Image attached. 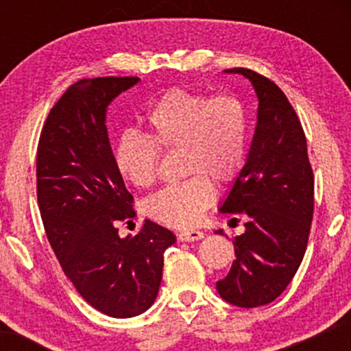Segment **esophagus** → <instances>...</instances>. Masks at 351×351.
<instances>
[{"label": "esophagus", "instance_id": "esophagus-1", "mask_svg": "<svg viewBox=\"0 0 351 351\" xmlns=\"http://www.w3.org/2000/svg\"><path fill=\"white\" fill-rule=\"evenodd\" d=\"M204 234L201 231H196V229H188V231H181L178 234V239L181 243H195V241L203 239Z\"/></svg>", "mask_w": 351, "mask_h": 351}]
</instances>
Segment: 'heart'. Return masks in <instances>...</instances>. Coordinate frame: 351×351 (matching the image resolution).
<instances>
[{
    "instance_id": "1",
    "label": "heart",
    "mask_w": 351,
    "mask_h": 351,
    "mask_svg": "<svg viewBox=\"0 0 351 351\" xmlns=\"http://www.w3.org/2000/svg\"><path fill=\"white\" fill-rule=\"evenodd\" d=\"M148 136L125 134L117 143L119 175L136 188H148L158 175L160 150H183L181 170L188 180L167 186L145 203L152 219L171 228L198 223L216 198L215 184H229L243 170L247 148V115L239 99L175 87L153 104Z\"/></svg>"
}]
</instances>
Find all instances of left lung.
<instances>
[{
    "instance_id": "obj_1",
    "label": "left lung",
    "mask_w": 351,
    "mask_h": 351,
    "mask_svg": "<svg viewBox=\"0 0 351 351\" xmlns=\"http://www.w3.org/2000/svg\"><path fill=\"white\" fill-rule=\"evenodd\" d=\"M226 72L251 80L259 107L247 158L219 208L243 216L245 231L232 241L236 261L216 289L229 304L252 308L276 300L304 259L313 216V171L304 128L284 92L251 69ZM216 232L223 234V229Z\"/></svg>"
}]
</instances>
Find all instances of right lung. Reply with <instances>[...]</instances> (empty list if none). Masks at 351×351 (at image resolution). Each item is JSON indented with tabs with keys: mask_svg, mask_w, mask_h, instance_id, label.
<instances>
[{
	"mask_svg": "<svg viewBox=\"0 0 351 351\" xmlns=\"http://www.w3.org/2000/svg\"><path fill=\"white\" fill-rule=\"evenodd\" d=\"M138 77L82 79L51 108L38 145V204L64 274L87 304L115 318L152 307L171 231L145 219L136 236L117 223L135 217L107 134V107Z\"/></svg>",
	"mask_w": 351,
	"mask_h": 351,
	"instance_id": "add662e5",
	"label": "right lung"
}]
</instances>
